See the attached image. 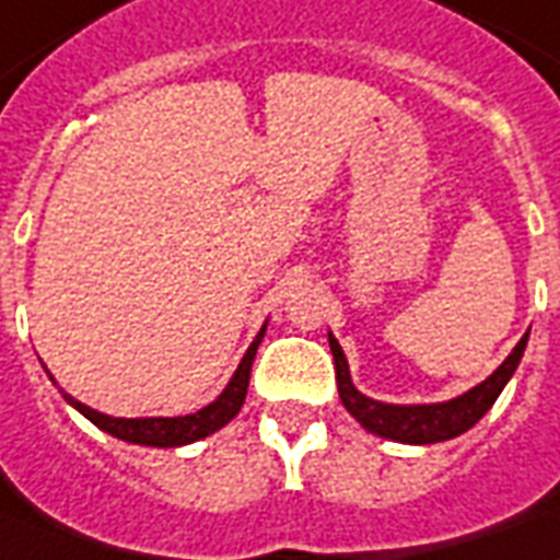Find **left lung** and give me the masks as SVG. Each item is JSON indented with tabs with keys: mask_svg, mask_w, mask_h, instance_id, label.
<instances>
[{
	"mask_svg": "<svg viewBox=\"0 0 560 560\" xmlns=\"http://www.w3.org/2000/svg\"><path fill=\"white\" fill-rule=\"evenodd\" d=\"M528 332L513 347V353L483 383L469 388L466 395L445 400V404H412V407H407V404H383V400H374V397H364L353 385V380H350V368H347V359H343L341 343L335 341V335H329V347H332L335 355L338 395H341L343 409L368 433H376V436L383 439H395V442H407V445L445 442V439H454L459 433H466L469 428H475L480 418L487 416V409L495 404V397L501 395V388L508 385V380L516 371V364L523 359Z\"/></svg>",
	"mask_w": 560,
	"mask_h": 560,
	"instance_id": "left-lung-1",
	"label": "left lung"
}]
</instances>
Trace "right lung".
Listing matches in <instances>:
<instances>
[{"label": "right lung", "instance_id": "1", "mask_svg": "<svg viewBox=\"0 0 560 560\" xmlns=\"http://www.w3.org/2000/svg\"><path fill=\"white\" fill-rule=\"evenodd\" d=\"M264 332H267V323L260 326L258 338L252 341V347H248L246 355H243V362L237 364V371L231 376V383L225 385V392H222L213 404H207L205 409L192 412V416L112 418L97 412V409L85 407L77 397H70L68 392H61V395H65V400H68L70 407L80 409L91 424H97L103 433H109V436L115 439H124V442H132V445H151V448H177V445H189V442H198V439L217 433L219 428H225L228 421L240 412L243 400H246L252 362H255V353H258V343L260 338H264Z\"/></svg>", "mask_w": 560, "mask_h": 560}]
</instances>
